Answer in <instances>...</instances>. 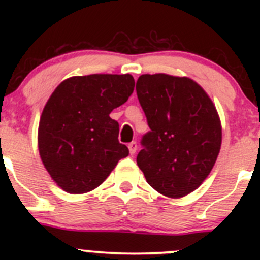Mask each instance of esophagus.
I'll return each instance as SVG.
<instances>
[{"label":"esophagus","instance_id":"34e87169","mask_svg":"<svg viewBox=\"0 0 260 260\" xmlns=\"http://www.w3.org/2000/svg\"><path fill=\"white\" fill-rule=\"evenodd\" d=\"M128 148H129V153L131 154H135L136 151H137V143L131 142L129 145H128Z\"/></svg>","mask_w":260,"mask_h":260}]
</instances>
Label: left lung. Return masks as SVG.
Returning <instances> with one entry per match:
<instances>
[{"mask_svg":"<svg viewBox=\"0 0 260 260\" xmlns=\"http://www.w3.org/2000/svg\"><path fill=\"white\" fill-rule=\"evenodd\" d=\"M148 127L137 165L167 198L192 192L209 176L221 147V123L206 91L186 77L143 74L136 84Z\"/></svg>","mask_w":260,"mask_h":260,"instance_id":"left-lung-1","label":"left lung"}]
</instances>
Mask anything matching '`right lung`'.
Segmentation results:
<instances>
[{"label": "right lung", "instance_id": "1", "mask_svg": "<svg viewBox=\"0 0 260 260\" xmlns=\"http://www.w3.org/2000/svg\"><path fill=\"white\" fill-rule=\"evenodd\" d=\"M133 89L129 74H91L69 78L51 94L40 118L38 143L44 166L62 190H94L128 156L127 146L118 141L119 124L109 114Z\"/></svg>", "mask_w": 260, "mask_h": 260}]
</instances>
